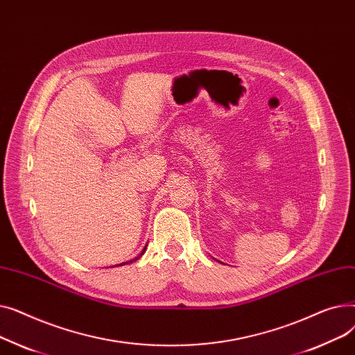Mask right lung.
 <instances>
[{"label":"right lung","mask_w":355,"mask_h":355,"mask_svg":"<svg viewBox=\"0 0 355 355\" xmlns=\"http://www.w3.org/2000/svg\"><path fill=\"white\" fill-rule=\"evenodd\" d=\"M145 250H146V246L142 249V252L135 257V259H132V260H128V262H123V263H119V265H116V266H123V265H128V263H132V262H135V260H138L144 253H145Z\"/></svg>","instance_id":"1"}]
</instances>
